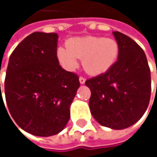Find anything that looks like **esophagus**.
Listing matches in <instances>:
<instances>
[{"label": "esophagus", "instance_id": "1", "mask_svg": "<svg viewBox=\"0 0 157 157\" xmlns=\"http://www.w3.org/2000/svg\"><path fill=\"white\" fill-rule=\"evenodd\" d=\"M79 82H80V83H81V84H83V83L85 82V78H83V77H82V76H81V77L79 78Z\"/></svg>", "mask_w": 157, "mask_h": 157}]
</instances>
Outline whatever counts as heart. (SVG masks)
<instances>
[{
  "instance_id": "1",
  "label": "heart",
  "mask_w": 157,
  "mask_h": 157,
  "mask_svg": "<svg viewBox=\"0 0 157 157\" xmlns=\"http://www.w3.org/2000/svg\"><path fill=\"white\" fill-rule=\"evenodd\" d=\"M118 55V43L101 36L71 38L66 42V47L57 49L58 61L65 69H75L77 59H82L84 71L92 75L107 72L117 61Z\"/></svg>"
}]
</instances>
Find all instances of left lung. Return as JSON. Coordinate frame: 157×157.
<instances>
[{"label":"left lung","mask_w":157,"mask_h":157,"mask_svg":"<svg viewBox=\"0 0 157 157\" xmlns=\"http://www.w3.org/2000/svg\"><path fill=\"white\" fill-rule=\"evenodd\" d=\"M119 45L115 63L100 75L86 80L91 90L89 106L103 126L124 129L146 111L151 96V74L144 52L127 35L113 32Z\"/></svg>","instance_id":"1"}]
</instances>
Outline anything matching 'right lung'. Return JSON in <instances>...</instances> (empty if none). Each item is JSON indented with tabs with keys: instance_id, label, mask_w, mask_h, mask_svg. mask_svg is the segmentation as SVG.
<instances>
[{
	"instance_id": "obj_1",
	"label": "right lung",
	"mask_w": 157,
	"mask_h": 157,
	"mask_svg": "<svg viewBox=\"0 0 157 157\" xmlns=\"http://www.w3.org/2000/svg\"><path fill=\"white\" fill-rule=\"evenodd\" d=\"M57 42V33L35 32L17 45L9 59L6 103L16 124L33 136H51L65 127L80 86L78 75L59 64Z\"/></svg>"
}]
</instances>
